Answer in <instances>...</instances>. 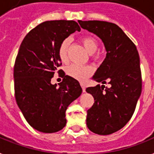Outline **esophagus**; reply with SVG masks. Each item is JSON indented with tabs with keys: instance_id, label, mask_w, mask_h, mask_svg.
<instances>
[{
	"instance_id": "34e87169",
	"label": "esophagus",
	"mask_w": 154,
	"mask_h": 154,
	"mask_svg": "<svg viewBox=\"0 0 154 154\" xmlns=\"http://www.w3.org/2000/svg\"><path fill=\"white\" fill-rule=\"evenodd\" d=\"M81 85H82V91L85 92V85L83 84H81Z\"/></svg>"
}]
</instances>
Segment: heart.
Segmentation results:
<instances>
[{
    "instance_id": "1",
    "label": "heart",
    "mask_w": 154,
    "mask_h": 154,
    "mask_svg": "<svg viewBox=\"0 0 154 154\" xmlns=\"http://www.w3.org/2000/svg\"><path fill=\"white\" fill-rule=\"evenodd\" d=\"M83 46L86 51L91 55L92 59L98 60L100 58L99 53H97L96 51L98 48V43L95 38L90 36L82 37L81 40ZM70 40L66 38L60 43V46L58 48V57L60 61L63 63H66L68 61V49L69 46ZM94 72V69L89 65H72L69 66L66 69L67 74L72 78L79 81V82H85L89 77H90Z\"/></svg>"
}]
</instances>
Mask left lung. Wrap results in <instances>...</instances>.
I'll return each mask as SVG.
<instances>
[{
	"label": "left lung",
	"instance_id": "left-lung-1",
	"mask_svg": "<svg viewBox=\"0 0 154 154\" xmlns=\"http://www.w3.org/2000/svg\"><path fill=\"white\" fill-rule=\"evenodd\" d=\"M78 23L82 29L101 38L107 52L93 77L103 85L86 89L95 101L87 111L86 125L94 134L109 135L127 124L141 95L138 52L134 42L116 24L101 20H78ZM106 83L110 87L105 88Z\"/></svg>",
	"mask_w": 154,
	"mask_h": 154
}]
</instances>
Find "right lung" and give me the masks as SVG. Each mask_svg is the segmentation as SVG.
<instances>
[{"label":"right lung","instance_id":"1","mask_svg":"<svg viewBox=\"0 0 154 154\" xmlns=\"http://www.w3.org/2000/svg\"><path fill=\"white\" fill-rule=\"evenodd\" d=\"M81 28L74 20H49L32 29L21 42L16 58L13 77L15 98L25 120L37 131L51 134L66 125L65 111L79 97V82L64 75L52 85L61 65L58 57L60 43Z\"/></svg>","mask_w":154,"mask_h":154}]
</instances>
